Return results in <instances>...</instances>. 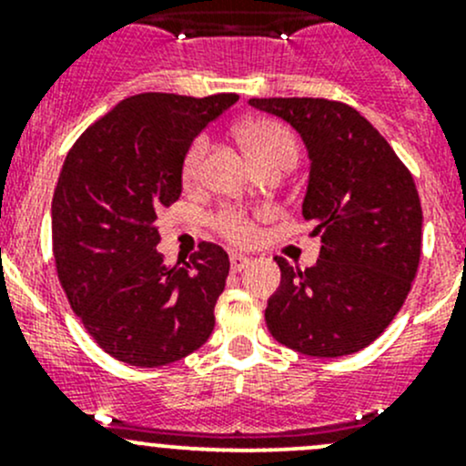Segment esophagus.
I'll return each instance as SVG.
<instances>
[{
  "label": "esophagus",
  "mask_w": 466,
  "mask_h": 466,
  "mask_svg": "<svg viewBox=\"0 0 466 466\" xmlns=\"http://www.w3.org/2000/svg\"><path fill=\"white\" fill-rule=\"evenodd\" d=\"M248 263H250V259H248L246 255H238V252H232V255H229V266H232L234 272L243 270V268H246Z\"/></svg>",
  "instance_id": "esophagus-1"
}]
</instances>
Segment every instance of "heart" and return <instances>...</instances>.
<instances>
[{"instance_id":"heart-1","label":"heart","mask_w":466,"mask_h":466,"mask_svg":"<svg viewBox=\"0 0 466 466\" xmlns=\"http://www.w3.org/2000/svg\"><path fill=\"white\" fill-rule=\"evenodd\" d=\"M238 135H241V142L246 146L252 162L257 164V168H290L295 164V159H298V139H295V135L290 133L281 121L252 119L241 126ZM207 150H209V137H207V135H198V137L191 142L189 150H187L185 162H182V177H185V182H189V185L200 177ZM214 228L220 237H225L232 243H238V246L250 243L257 234L252 216L241 209H220L218 214L214 216Z\"/></svg>"}]
</instances>
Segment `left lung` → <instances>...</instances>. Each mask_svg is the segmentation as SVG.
Instances as JSON below:
<instances>
[{
	"mask_svg": "<svg viewBox=\"0 0 466 466\" xmlns=\"http://www.w3.org/2000/svg\"><path fill=\"white\" fill-rule=\"evenodd\" d=\"M250 106L302 135L311 157L302 214L322 238L307 270L275 257L281 286L268 299V331L299 354H356L394 320L420 268L424 216L412 173L347 103L293 96Z\"/></svg>",
	"mask_w": 466,
	"mask_h": 466,
	"instance_id": "8db88e82",
	"label": "left lung"
}]
</instances>
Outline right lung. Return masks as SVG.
<instances>
[{"mask_svg":"<svg viewBox=\"0 0 466 466\" xmlns=\"http://www.w3.org/2000/svg\"><path fill=\"white\" fill-rule=\"evenodd\" d=\"M237 101L135 94L94 121L65 157L51 203L56 270L86 331L121 363H176L214 331L228 255L203 241L189 263L168 266L155 220L180 198L196 135Z\"/></svg>","mask_w":466,"mask_h":466,"instance_id":"obj_1","label":"right lung"}]
</instances>
